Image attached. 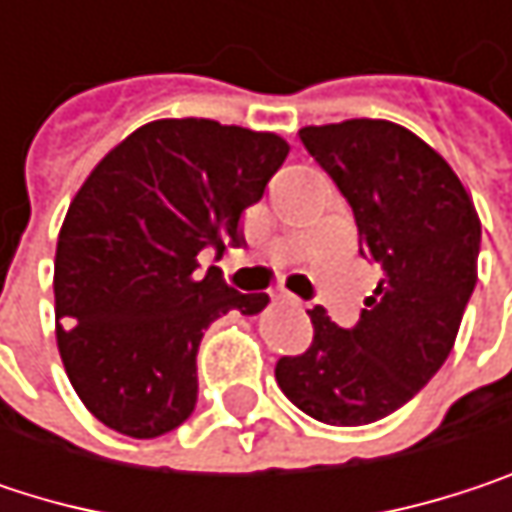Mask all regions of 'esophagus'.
Returning a JSON list of instances; mask_svg holds the SVG:
<instances>
[{
    "mask_svg": "<svg viewBox=\"0 0 512 512\" xmlns=\"http://www.w3.org/2000/svg\"><path fill=\"white\" fill-rule=\"evenodd\" d=\"M281 299H284V302H290V305H302V302H299L296 296H290V293H281Z\"/></svg>",
    "mask_w": 512,
    "mask_h": 512,
    "instance_id": "obj_1",
    "label": "esophagus"
}]
</instances>
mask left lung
I'll list each match as a JSON object with an SVG mask.
<instances>
[{
	"instance_id": "left-lung-1",
	"label": "left lung",
	"mask_w": 512,
	"mask_h": 512,
	"mask_svg": "<svg viewBox=\"0 0 512 512\" xmlns=\"http://www.w3.org/2000/svg\"><path fill=\"white\" fill-rule=\"evenodd\" d=\"M299 139L350 201L358 252L382 281L356 329L311 308V347L278 358L275 379L305 415L361 427L412 400L454 350L477 284L480 216L442 154L394 121L302 127Z\"/></svg>"
}]
</instances>
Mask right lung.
<instances>
[{"label": "right lung", "mask_w": 512, "mask_h": 512, "mask_svg": "<svg viewBox=\"0 0 512 512\" xmlns=\"http://www.w3.org/2000/svg\"><path fill=\"white\" fill-rule=\"evenodd\" d=\"M290 145L207 118H159L103 156L73 195L55 246V344L85 409L109 430L154 439L198 397V344L228 311L257 314L266 293H237L207 246L240 237Z\"/></svg>", "instance_id": "right-lung-1"}]
</instances>
